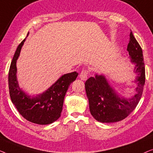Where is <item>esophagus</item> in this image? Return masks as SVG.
I'll list each match as a JSON object with an SVG mask.
<instances>
[{"label": "esophagus", "instance_id": "34e87169", "mask_svg": "<svg viewBox=\"0 0 153 153\" xmlns=\"http://www.w3.org/2000/svg\"><path fill=\"white\" fill-rule=\"evenodd\" d=\"M87 70H83L82 72H81V73L80 74V75H79V78H80L81 80L83 81H85L87 79Z\"/></svg>", "mask_w": 153, "mask_h": 153}]
</instances>
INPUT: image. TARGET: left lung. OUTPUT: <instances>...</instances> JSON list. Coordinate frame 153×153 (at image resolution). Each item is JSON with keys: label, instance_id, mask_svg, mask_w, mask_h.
I'll list each match as a JSON object with an SVG mask.
<instances>
[{"label": "left lung", "instance_id": "1", "mask_svg": "<svg viewBox=\"0 0 153 153\" xmlns=\"http://www.w3.org/2000/svg\"><path fill=\"white\" fill-rule=\"evenodd\" d=\"M131 63L134 64V72L137 74L134 82L137 83V93L130 98L122 97L109 84L104 74H95L85 83V88L89 102L90 111L93 118L101 123H116L125 119L136 108L141 99L145 84V65L143 51L139 44L129 35L127 45Z\"/></svg>", "mask_w": 153, "mask_h": 153}]
</instances>
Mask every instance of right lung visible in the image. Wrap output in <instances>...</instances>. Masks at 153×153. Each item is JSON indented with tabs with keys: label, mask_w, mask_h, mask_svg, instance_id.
<instances>
[{
	"label": "right lung",
	"mask_w": 153,
	"mask_h": 153,
	"mask_svg": "<svg viewBox=\"0 0 153 153\" xmlns=\"http://www.w3.org/2000/svg\"><path fill=\"white\" fill-rule=\"evenodd\" d=\"M25 41L26 39L18 46L10 65L8 74L10 98L19 114L27 120L38 125L51 124L60 118L65 96L78 73L63 74L44 93L36 96L28 95L19 87L16 78V61Z\"/></svg>",
	"instance_id": "add662e5"
}]
</instances>
